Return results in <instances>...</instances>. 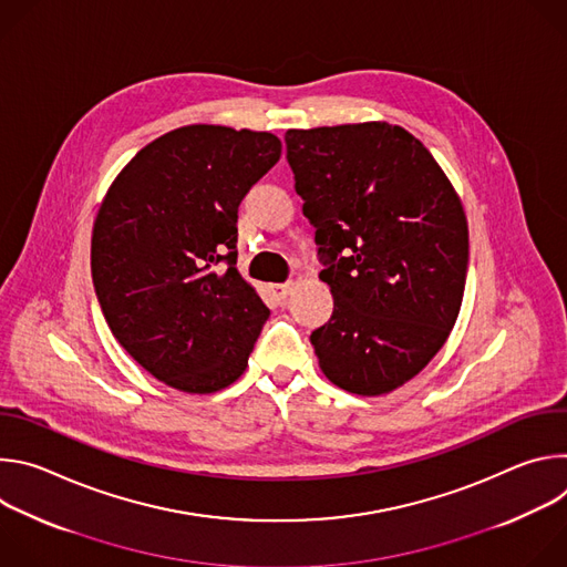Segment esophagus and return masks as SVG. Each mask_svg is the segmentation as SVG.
<instances>
[{
	"label": "esophagus",
	"mask_w": 567,
	"mask_h": 567,
	"mask_svg": "<svg viewBox=\"0 0 567 567\" xmlns=\"http://www.w3.org/2000/svg\"><path fill=\"white\" fill-rule=\"evenodd\" d=\"M293 285L291 282H282V285H269V293L276 298V300H285L289 293H291Z\"/></svg>",
	"instance_id": "obj_1"
}]
</instances>
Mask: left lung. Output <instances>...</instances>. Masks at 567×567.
<instances>
[{"label": "left lung", "mask_w": 567, "mask_h": 567, "mask_svg": "<svg viewBox=\"0 0 567 567\" xmlns=\"http://www.w3.org/2000/svg\"><path fill=\"white\" fill-rule=\"evenodd\" d=\"M287 161L316 228L334 311L311 332L334 385L379 396L446 343L464 296L462 202L420 138L385 121L287 130Z\"/></svg>", "instance_id": "8db88e82"}]
</instances>
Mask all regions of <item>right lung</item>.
<instances>
[{
	"label": "right lung",
	"instance_id": "1",
	"mask_svg": "<svg viewBox=\"0 0 567 567\" xmlns=\"http://www.w3.org/2000/svg\"><path fill=\"white\" fill-rule=\"evenodd\" d=\"M280 152L271 132L177 127L136 152L99 208L92 278L107 326L171 388L210 394L249 365L269 309L235 269L237 206Z\"/></svg>",
	"mask_w": 567,
	"mask_h": 567
}]
</instances>
